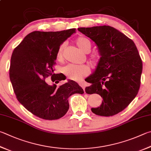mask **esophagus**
I'll return each instance as SVG.
<instances>
[{
  "instance_id": "esophagus-1",
  "label": "esophagus",
  "mask_w": 151,
  "mask_h": 151,
  "mask_svg": "<svg viewBox=\"0 0 151 151\" xmlns=\"http://www.w3.org/2000/svg\"><path fill=\"white\" fill-rule=\"evenodd\" d=\"M79 85H80V86L83 88V89L84 90H84H85V87H86V85H85V84L84 83H79Z\"/></svg>"
}]
</instances>
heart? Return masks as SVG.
<instances>
[{
  "instance_id": "1",
  "label": "heart",
  "mask_w": 151,
  "mask_h": 151,
  "mask_svg": "<svg viewBox=\"0 0 151 151\" xmlns=\"http://www.w3.org/2000/svg\"><path fill=\"white\" fill-rule=\"evenodd\" d=\"M76 45L85 53H88L92 47V43L88 38L79 36L75 40ZM65 44L62 43L57 49L56 57L58 61H61L63 59V51ZM92 61L94 64H98L100 61V57L98 54H93L91 56ZM63 73L70 80L75 81H80L89 73V67L87 65H77L70 64L64 67Z\"/></svg>"
}]
</instances>
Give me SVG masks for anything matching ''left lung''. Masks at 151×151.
Returning <instances> with one entry per match:
<instances>
[{
  "label": "left lung",
  "instance_id": "1",
  "mask_svg": "<svg viewBox=\"0 0 151 151\" xmlns=\"http://www.w3.org/2000/svg\"><path fill=\"white\" fill-rule=\"evenodd\" d=\"M78 30L95 42L100 55L94 73L86 78L92 84L85 90L100 95L103 101L91 110L98 116H114L127 108L140 88L142 63L137 48L132 40L113 27Z\"/></svg>",
  "mask_w": 151,
  "mask_h": 151
}]
</instances>
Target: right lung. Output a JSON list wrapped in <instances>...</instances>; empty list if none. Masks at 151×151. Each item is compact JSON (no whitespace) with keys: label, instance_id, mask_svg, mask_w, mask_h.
Instances as JSON below:
<instances>
[{"label":"right lung","instance_id":"right-lung-1","mask_svg":"<svg viewBox=\"0 0 151 151\" xmlns=\"http://www.w3.org/2000/svg\"><path fill=\"white\" fill-rule=\"evenodd\" d=\"M76 31L72 28L60 32H31L14 49L10 60V79L14 92L22 105L35 116L47 120L58 119L69 108L68 98L74 94H83L76 82L57 87L52 82L66 79L63 74L53 73L57 49Z\"/></svg>","mask_w":151,"mask_h":151}]
</instances>
